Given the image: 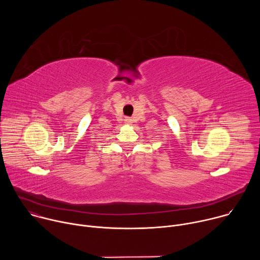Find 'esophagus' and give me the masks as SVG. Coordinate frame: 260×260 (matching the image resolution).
Segmentation results:
<instances>
[{"instance_id": "esophagus-1", "label": "esophagus", "mask_w": 260, "mask_h": 260, "mask_svg": "<svg viewBox=\"0 0 260 260\" xmlns=\"http://www.w3.org/2000/svg\"><path fill=\"white\" fill-rule=\"evenodd\" d=\"M124 121H125V123H126V124H132V123H133L132 119H131V118H128V117H126V118L124 119Z\"/></svg>"}]
</instances>
